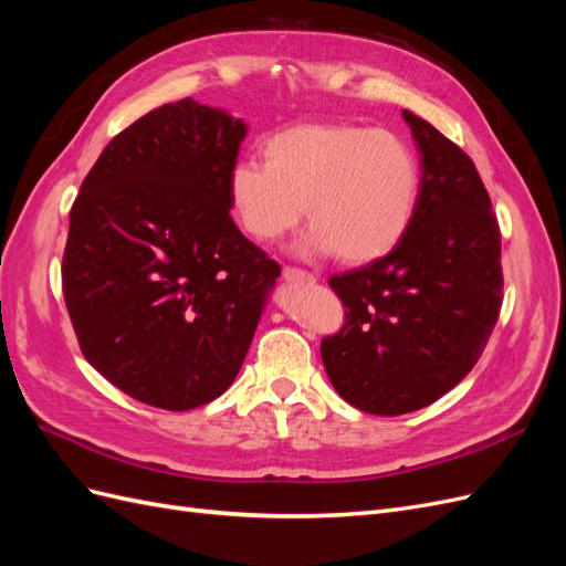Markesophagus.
<instances>
[{"instance_id": "34e87169", "label": "esophagus", "mask_w": 566, "mask_h": 566, "mask_svg": "<svg viewBox=\"0 0 566 566\" xmlns=\"http://www.w3.org/2000/svg\"><path fill=\"white\" fill-rule=\"evenodd\" d=\"M283 279L290 283H314L316 281L312 271L300 269V266H283Z\"/></svg>"}]
</instances>
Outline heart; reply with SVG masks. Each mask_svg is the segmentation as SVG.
Listing matches in <instances>:
<instances>
[{
	"label": "heart",
	"instance_id": "obj_1",
	"mask_svg": "<svg viewBox=\"0 0 566 566\" xmlns=\"http://www.w3.org/2000/svg\"><path fill=\"white\" fill-rule=\"evenodd\" d=\"M266 165L241 160L231 208L256 241H279L310 219L306 248L347 264L397 245L420 196V163L401 136L356 125H297L271 136Z\"/></svg>",
	"mask_w": 566,
	"mask_h": 566
}]
</instances>
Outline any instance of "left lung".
Listing matches in <instances>:
<instances>
[{
    "instance_id": "obj_1",
    "label": "left lung",
    "mask_w": 566,
    "mask_h": 566,
    "mask_svg": "<svg viewBox=\"0 0 566 566\" xmlns=\"http://www.w3.org/2000/svg\"><path fill=\"white\" fill-rule=\"evenodd\" d=\"M420 150L416 214L380 260L328 285L345 323L321 339L337 394L373 416L434 403L474 368L503 304L501 227L472 158L403 111Z\"/></svg>"
}]
</instances>
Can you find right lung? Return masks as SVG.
Returning a JSON list of instances; mask_svg holds the SVG:
<instances>
[{"label": "right lung", "mask_w": 566, "mask_h": 566, "mask_svg": "<svg viewBox=\"0 0 566 566\" xmlns=\"http://www.w3.org/2000/svg\"><path fill=\"white\" fill-rule=\"evenodd\" d=\"M243 136L193 98L160 106L104 148L71 208L61 281L80 349L142 403L224 394L281 273L231 217Z\"/></svg>", "instance_id": "1"}]
</instances>
